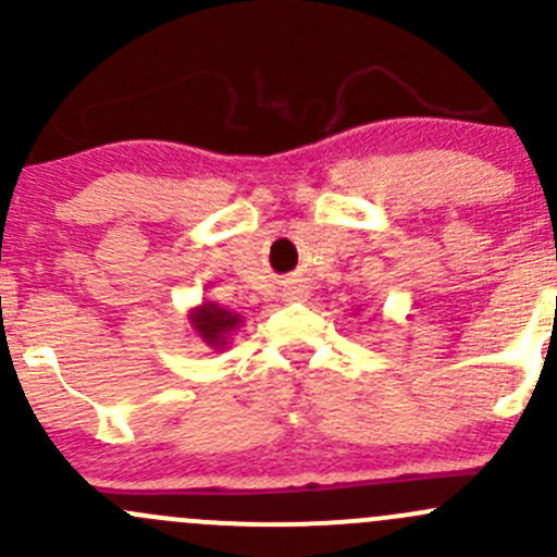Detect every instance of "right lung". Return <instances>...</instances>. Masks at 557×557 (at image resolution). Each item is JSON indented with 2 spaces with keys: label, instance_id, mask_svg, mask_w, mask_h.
Listing matches in <instances>:
<instances>
[{
  "label": "right lung",
  "instance_id": "add662e5",
  "mask_svg": "<svg viewBox=\"0 0 557 557\" xmlns=\"http://www.w3.org/2000/svg\"><path fill=\"white\" fill-rule=\"evenodd\" d=\"M188 320L190 325H194L196 334H199L207 345L215 347V350H223V347L228 345V339H232L234 331L239 329V323H243V318H239L237 312L223 310V307L212 305V301H205L201 307L190 310Z\"/></svg>",
  "mask_w": 557,
  "mask_h": 557
}]
</instances>
